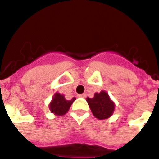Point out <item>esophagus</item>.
<instances>
[{"label":"esophagus","mask_w":159,"mask_h":159,"mask_svg":"<svg viewBox=\"0 0 159 159\" xmlns=\"http://www.w3.org/2000/svg\"><path fill=\"white\" fill-rule=\"evenodd\" d=\"M78 97H79V98H86V94H85V93H82V94L78 95Z\"/></svg>","instance_id":"esophagus-1"}]
</instances>
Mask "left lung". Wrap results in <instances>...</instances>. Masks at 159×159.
Segmentation results:
<instances>
[{
    "label": "left lung",
    "instance_id": "8db88e82",
    "mask_svg": "<svg viewBox=\"0 0 159 159\" xmlns=\"http://www.w3.org/2000/svg\"><path fill=\"white\" fill-rule=\"evenodd\" d=\"M88 105L95 118L100 120L110 118L114 111V102L106 91H101L100 93H95L93 98H86Z\"/></svg>",
    "mask_w": 159,
    "mask_h": 159
}]
</instances>
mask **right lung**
<instances>
[{
	"mask_svg": "<svg viewBox=\"0 0 159 159\" xmlns=\"http://www.w3.org/2000/svg\"><path fill=\"white\" fill-rule=\"evenodd\" d=\"M75 100V98H73L71 100H66L64 95L56 93L53 95L52 101L49 106V110L55 115H64L68 112L69 109Z\"/></svg>",
	"mask_w": 159,
	"mask_h": 159,
	"instance_id": "right-lung-1",
	"label": "right lung"
}]
</instances>
